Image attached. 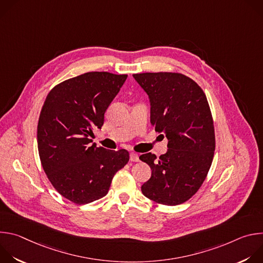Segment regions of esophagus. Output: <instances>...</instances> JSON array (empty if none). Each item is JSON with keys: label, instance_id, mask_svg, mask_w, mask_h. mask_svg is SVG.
<instances>
[{"label": "esophagus", "instance_id": "34e87169", "mask_svg": "<svg viewBox=\"0 0 263 263\" xmlns=\"http://www.w3.org/2000/svg\"><path fill=\"white\" fill-rule=\"evenodd\" d=\"M130 160L133 162H137L139 161V156L136 153H131L130 154Z\"/></svg>", "mask_w": 263, "mask_h": 263}]
</instances>
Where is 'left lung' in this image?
I'll list each match as a JSON object with an SVG mask.
<instances>
[{
  "label": "left lung",
  "instance_id": "obj_1",
  "mask_svg": "<svg viewBox=\"0 0 263 263\" xmlns=\"http://www.w3.org/2000/svg\"><path fill=\"white\" fill-rule=\"evenodd\" d=\"M133 77L149 98L152 125L168 139L167 152L159 158L152 153L139 156L152 170L141 192L158 204H182L200 190L213 160L215 134L206 95L180 72H141Z\"/></svg>",
  "mask_w": 263,
  "mask_h": 263
}]
</instances>
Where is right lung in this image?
<instances>
[{
	"label": "right lung",
	"instance_id": "obj_1",
	"mask_svg": "<svg viewBox=\"0 0 263 263\" xmlns=\"http://www.w3.org/2000/svg\"><path fill=\"white\" fill-rule=\"evenodd\" d=\"M128 74L89 71L54 86L43 105L37 145L54 189L84 205L105 197L112 179L129 161L125 148L111 151L90 142L104 124L105 111Z\"/></svg>",
	"mask_w": 263,
	"mask_h": 263
}]
</instances>
